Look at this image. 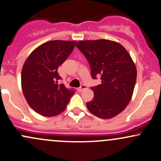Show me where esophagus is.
<instances>
[{"mask_svg":"<svg viewBox=\"0 0 161 161\" xmlns=\"http://www.w3.org/2000/svg\"><path fill=\"white\" fill-rule=\"evenodd\" d=\"M87 88H88V87H87V86H86V85H82L80 87H79V88H77V90H78V92H82L83 90L86 89Z\"/></svg>","mask_w":161,"mask_h":161,"instance_id":"1","label":"esophagus"}]
</instances>
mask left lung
Returning a JSON list of instances; mask_svg holds the SVG:
<instances>
[{"mask_svg":"<svg viewBox=\"0 0 161 161\" xmlns=\"http://www.w3.org/2000/svg\"><path fill=\"white\" fill-rule=\"evenodd\" d=\"M75 47L88 61L92 79L101 75V85L91 87L95 95L86 103L88 110L101 119L118 115L132 98L137 76L129 53L120 44L106 39L80 41Z\"/></svg>","mask_w":161,"mask_h":161,"instance_id":"left-lung-1","label":"left lung"}]
</instances>
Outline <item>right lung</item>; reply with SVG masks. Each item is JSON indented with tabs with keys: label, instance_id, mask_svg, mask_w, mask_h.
<instances>
[{
	"label": "right lung",
	"instance_id": "1",
	"mask_svg": "<svg viewBox=\"0 0 161 161\" xmlns=\"http://www.w3.org/2000/svg\"><path fill=\"white\" fill-rule=\"evenodd\" d=\"M75 41H51L33 51L22 70V89L28 104L45 116H53L65 110L74 88L60 84L59 66L66 60Z\"/></svg>",
	"mask_w": 161,
	"mask_h": 161
}]
</instances>
